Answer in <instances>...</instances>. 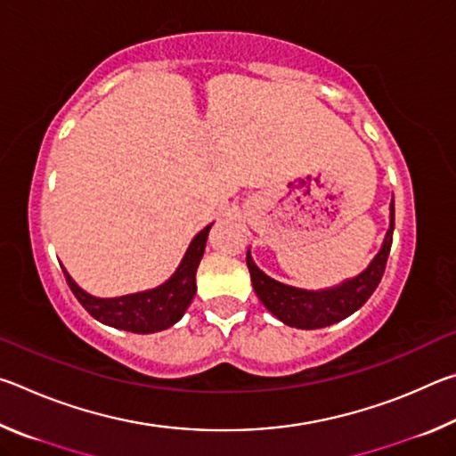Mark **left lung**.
<instances>
[{"label":"left lung","instance_id":"left-lung-1","mask_svg":"<svg viewBox=\"0 0 456 456\" xmlns=\"http://www.w3.org/2000/svg\"><path fill=\"white\" fill-rule=\"evenodd\" d=\"M392 233H395V199L390 203V229L384 237V243L378 256L370 261V265L360 275L346 280L344 283L330 289L307 291L291 288L272 280L256 265L247 251V267L251 273V283L257 297L277 320L299 330H318L342 322L354 312H358L368 302L374 289L380 283L386 261L392 247Z\"/></svg>","mask_w":456,"mask_h":456}]
</instances>
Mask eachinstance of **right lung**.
Listing matches in <instances>:
<instances>
[{
  "label": "right lung",
  "mask_w": 456,
  "mask_h": 456,
  "mask_svg": "<svg viewBox=\"0 0 456 456\" xmlns=\"http://www.w3.org/2000/svg\"><path fill=\"white\" fill-rule=\"evenodd\" d=\"M211 225H207L195 235L176 272L154 289L128 293V296L120 297H94L88 291H84L64 269L66 281L84 305V310L106 326L133 331V334H152V331L167 330L183 318V314L187 312L192 297H195V275L199 261L205 253Z\"/></svg>",
  "instance_id": "obj_1"
}]
</instances>
